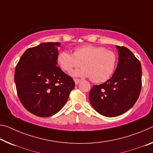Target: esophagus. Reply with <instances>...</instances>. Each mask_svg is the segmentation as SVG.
<instances>
[{
    "mask_svg": "<svg viewBox=\"0 0 153 153\" xmlns=\"http://www.w3.org/2000/svg\"><path fill=\"white\" fill-rule=\"evenodd\" d=\"M74 82H75V84H78L79 82H81V79H77V78H76V79H74Z\"/></svg>",
    "mask_w": 153,
    "mask_h": 153,
    "instance_id": "1",
    "label": "esophagus"
}]
</instances>
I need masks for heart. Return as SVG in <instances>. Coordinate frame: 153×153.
<instances>
[{"mask_svg":"<svg viewBox=\"0 0 153 153\" xmlns=\"http://www.w3.org/2000/svg\"><path fill=\"white\" fill-rule=\"evenodd\" d=\"M57 62L67 73L82 65L80 69L73 72V76L91 77L95 83H102L112 76L117 65L118 56L114 52L102 46L85 45L76 48L74 54L66 50L60 52Z\"/></svg>","mask_w":153,"mask_h":153,"instance_id":"1","label":"heart"}]
</instances>
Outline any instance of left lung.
<instances>
[{
    "mask_svg": "<svg viewBox=\"0 0 153 153\" xmlns=\"http://www.w3.org/2000/svg\"><path fill=\"white\" fill-rule=\"evenodd\" d=\"M118 63L112 77L100 85H94L89 93L92 106L100 114L115 117L131 108L142 88V66L132 52L116 45Z\"/></svg>",
    "mask_w": 153,
    "mask_h": 153,
    "instance_id": "1",
    "label": "left lung"
}]
</instances>
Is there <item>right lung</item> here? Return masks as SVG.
Returning a JSON list of instances; mask_svg holds the SVG:
<instances>
[{
  "mask_svg": "<svg viewBox=\"0 0 153 153\" xmlns=\"http://www.w3.org/2000/svg\"><path fill=\"white\" fill-rule=\"evenodd\" d=\"M60 43H42L24 52L17 64V94L29 112L49 117L66 103L75 82L57 65Z\"/></svg>",
  "mask_w": 153,
  "mask_h": 153,
  "instance_id": "add662e5",
  "label": "right lung"
}]
</instances>
